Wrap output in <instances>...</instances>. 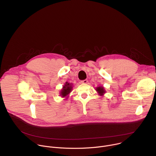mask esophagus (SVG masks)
Returning a JSON list of instances; mask_svg holds the SVG:
<instances>
[{
	"mask_svg": "<svg viewBox=\"0 0 156 156\" xmlns=\"http://www.w3.org/2000/svg\"><path fill=\"white\" fill-rule=\"evenodd\" d=\"M81 83H87V80H82L81 81Z\"/></svg>",
	"mask_w": 156,
	"mask_h": 156,
	"instance_id": "obj_1",
	"label": "esophagus"
}]
</instances>
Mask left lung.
Masks as SVG:
<instances>
[{"instance_id": "obj_1", "label": "left lung", "mask_w": 156, "mask_h": 156, "mask_svg": "<svg viewBox=\"0 0 156 156\" xmlns=\"http://www.w3.org/2000/svg\"><path fill=\"white\" fill-rule=\"evenodd\" d=\"M96 91H98V93H99L101 95H102V94L105 93V90H104L103 87H102V86L101 87V86L98 87L97 89H96Z\"/></svg>"}]
</instances>
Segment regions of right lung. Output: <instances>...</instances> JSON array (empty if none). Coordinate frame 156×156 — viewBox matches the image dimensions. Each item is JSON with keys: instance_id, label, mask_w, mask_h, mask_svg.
<instances>
[{"instance_id": "add662e5", "label": "right lung", "mask_w": 156, "mask_h": 156, "mask_svg": "<svg viewBox=\"0 0 156 156\" xmlns=\"http://www.w3.org/2000/svg\"><path fill=\"white\" fill-rule=\"evenodd\" d=\"M72 85L70 83H68L67 82H66V84H65V86L63 87V89L61 91L60 94H61L62 96L64 97L66 95H68L70 93V91L72 90Z\"/></svg>"}]
</instances>
